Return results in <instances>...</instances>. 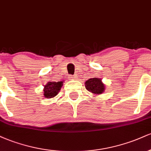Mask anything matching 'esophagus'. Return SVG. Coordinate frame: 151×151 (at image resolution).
I'll return each mask as SVG.
<instances>
[{
    "label": "esophagus",
    "instance_id": "34e87169",
    "mask_svg": "<svg viewBox=\"0 0 151 151\" xmlns=\"http://www.w3.org/2000/svg\"><path fill=\"white\" fill-rule=\"evenodd\" d=\"M69 79H70V80H75V79H77V76L70 75V77H69Z\"/></svg>",
    "mask_w": 151,
    "mask_h": 151
}]
</instances>
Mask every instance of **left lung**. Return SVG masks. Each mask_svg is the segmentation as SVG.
<instances>
[{
  "label": "left lung",
  "mask_w": 151,
  "mask_h": 151,
  "mask_svg": "<svg viewBox=\"0 0 151 151\" xmlns=\"http://www.w3.org/2000/svg\"><path fill=\"white\" fill-rule=\"evenodd\" d=\"M86 90L93 94H101L104 91L105 86L99 78H91L85 82Z\"/></svg>",
  "instance_id": "1"
}]
</instances>
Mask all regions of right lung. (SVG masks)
Masks as SVG:
<instances>
[{"label": "right lung", "instance_id": "obj_1", "mask_svg": "<svg viewBox=\"0 0 151 151\" xmlns=\"http://www.w3.org/2000/svg\"><path fill=\"white\" fill-rule=\"evenodd\" d=\"M63 85V81H50L44 87V96L45 98L50 99L55 97L58 95Z\"/></svg>", "mask_w": 151, "mask_h": 151}]
</instances>
